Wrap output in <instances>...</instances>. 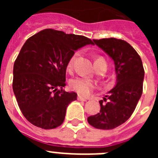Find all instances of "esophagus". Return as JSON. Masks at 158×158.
Listing matches in <instances>:
<instances>
[{
  "mask_svg": "<svg viewBox=\"0 0 158 158\" xmlns=\"http://www.w3.org/2000/svg\"><path fill=\"white\" fill-rule=\"evenodd\" d=\"M77 100H82V101H86V100H87V99L84 98V97H82L81 96H80V95H78V96H77Z\"/></svg>",
  "mask_w": 158,
  "mask_h": 158,
  "instance_id": "34e87169",
  "label": "esophagus"
}]
</instances>
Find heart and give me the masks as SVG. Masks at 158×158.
<instances>
[{
	"instance_id": "b5f03b06",
	"label": "heart",
	"mask_w": 158,
	"mask_h": 158,
	"mask_svg": "<svg viewBox=\"0 0 158 158\" xmlns=\"http://www.w3.org/2000/svg\"><path fill=\"white\" fill-rule=\"evenodd\" d=\"M78 55H79V53L75 52L68 61L67 69L69 72H71L73 69V67H74L75 62H76ZM95 65H96V68H98V67L102 66V65H104V66L107 67V62H106L105 59L104 58L98 57L95 61ZM69 85H70L71 89L73 91L77 92L78 94L82 95V96H89L96 87V84L93 81L78 77H75L73 80H71Z\"/></svg>"
}]
</instances>
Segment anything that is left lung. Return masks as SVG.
Returning a JSON list of instances; mask_svg holds the SVG:
<instances>
[{"mask_svg": "<svg viewBox=\"0 0 158 158\" xmlns=\"http://www.w3.org/2000/svg\"><path fill=\"white\" fill-rule=\"evenodd\" d=\"M115 62L116 85L104 100L100 111L88 117L93 127L111 130L124 123L131 116L142 94L144 68L139 54L127 42L115 38L93 40Z\"/></svg>", "mask_w": 158, "mask_h": 158, "instance_id": "obj_1", "label": "left lung"}]
</instances>
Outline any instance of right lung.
Here are the masks:
<instances>
[{
	"label": "right lung",
	"instance_id": "right-lung-1",
	"mask_svg": "<svg viewBox=\"0 0 158 158\" xmlns=\"http://www.w3.org/2000/svg\"><path fill=\"white\" fill-rule=\"evenodd\" d=\"M90 39L45 29L25 42L13 66L12 89L19 109L31 123L54 129L65 119L66 107L77 100L76 93L65 92V71L74 51Z\"/></svg>",
	"mask_w": 158,
	"mask_h": 158
}]
</instances>
